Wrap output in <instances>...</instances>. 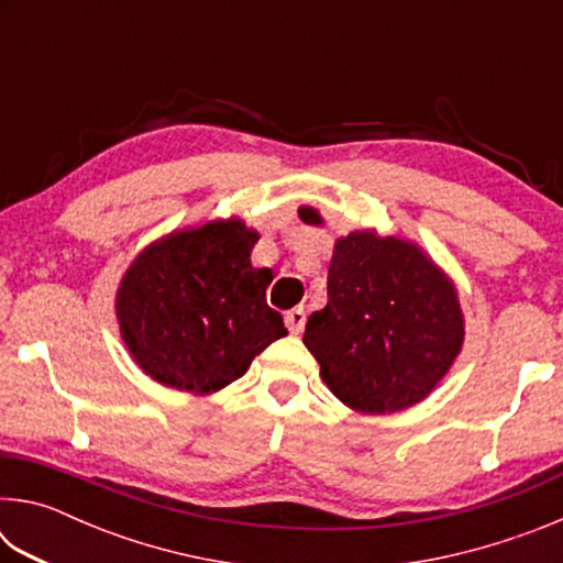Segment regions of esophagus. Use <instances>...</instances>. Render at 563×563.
Listing matches in <instances>:
<instances>
[{
    "label": "esophagus",
    "instance_id": "esophagus-1",
    "mask_svg": "<svg viewBox=\"0 0 563 563\" xmlns=\"http://www.w3.org/2000/svg\"><path fill=\"white\" fill-rule=\"evenodd\" d=\"M285 325L292 332V335H300L305 328V310L302 308H292L288 316H285Z\"/></svg>",
    "mask_w": 563,
    "mask_h": 563
}]
</instances>
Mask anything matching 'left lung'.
Instances as JSON below:
<instances>
[{"label":"left lung","instance_id":"8db88e82","mask_svg":"<svg viewBox=\"0 0 563 563\" xmlns=\"http://www.w3.org/2000/svg\"><path fill=\"white\" fill-rule=\"evenodd\" d=\"M298 216L322 223L310 206ZM302 342L342 405L393 415L422 402L450 373L464 316L454 283L417 243L352 231L338 238L328 305L308 318Z\"/></svg>","mask_w":563,"mask_h":563}]
</instances>
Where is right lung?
I'll use <instances>...</instances> for the list:
<instances>
[{"mask_svg":"<svg viewBox=\"0 0 563 563\" xmlns=\"http://www.w3.org/2000/svg\"><path fill=\"white\" fill-rule=\"evenodd\" d=\"M258 231L241 218L184 228L151 243L117 290L121 340L156 383L213 395L288 335L265 300L268 268H253Z\"/></svg>","mask_w":563,"mask_h":563,"instance_id":"add662e5","label":"right lung"}]
</instances>
